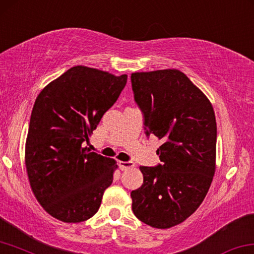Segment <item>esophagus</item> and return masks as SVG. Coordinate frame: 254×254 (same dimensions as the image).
Instances as JSON below:
<instances>
[{
    "mask_svg": "<svg viewBox=\"0 0 254 254\" xmlns=\"http://www.w3.org/2000/svg\"><path fill=\"white\" fill-rule=\"evenodd\" d=\"M119 168L122 170H127V169H129V168H132L134 167V162H131V161H119Z\"/></svg>",
    "mask_w": 254,
    "mask_h": 254,
    "instance_id": "1",
    "label": "esophagus"
}]
</instances>
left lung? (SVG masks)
I'll return each mask as SVG.
<instances>
[{
	"instance_id": "left-lung-1",
	"label": "left lung",
	"mask_w": 254,
	"mask_h": 254,
	"mask_svg": "<svg viewBox=\"0 0 254 254\" xmlns=\"http://www.w3.org/2000/svg\"><path fill=\"white\" fill-rule=\"evenodd\" d=\"M144 130L161 139V163L140 166L143 185L131 190L132 212L144 224H181L204 200L216 165L217 124L206 96L176 69L131 73Z\"/></svg>"
}]
</instances>
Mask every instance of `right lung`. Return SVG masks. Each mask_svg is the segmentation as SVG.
<instances>
[{"label": "right lung", "mask_w": 254, "mask_h": 254, "mask_svg": "<svg viewBox=\"0 0 254 254\" xmlns=\"http://www.w3.org/2000/svg\"><path fill=\"white\" fill-rule=\"evenodd\" d=\"M126 83L127 75L77 65L50 83L35 101L26 168L37 201L57 219L85 221L99 210L117 165L84 145Z\"/></svg>", "instance_id": "add662e5"}]
</instances>
